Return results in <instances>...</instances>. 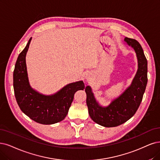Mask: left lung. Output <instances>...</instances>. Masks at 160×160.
I'll return each mask as SVG.
<instances>
[{"mask_svg": "<svg viewBox=\"0 0 160 160\" xmlns=\"http://www.w3.org/2000/svg\"><path fill=\"white\" fill-rule=\"evenodd\" d=\"M127 44L134 48L138 58V68L131 86L107 108L99 105L90 86L86 87V103L92 119L105 127H117L135 114L142 100L148 82V62L142 48L137 40L125 38Z\"/></svg>", "mask_w": 160, "mask_h": 160, "instance_id": "8db88e82", "label": "left lung"}]
</instances>
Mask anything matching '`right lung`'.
<instances>
[{
	"label": "right lung",
	"instance_id": "obj_1",
	"mask_svg": "<svg viewBox=\"0 0 160 160\" xmlns=\"http://www.w3.org/2000/svg\"><path fill=\"white\" fill-rule=\"evenodd\" d=\"M32 38L18 55L13 74V86L18 105L31 119L43 125L62 121L67 116L76 91L85 88L84 82L71 83L52 96H43L32 89L29 84L26 55Z\"/></svg>",
	"mask_w": 160,
	"mask_h": 160
}]
</instances>
